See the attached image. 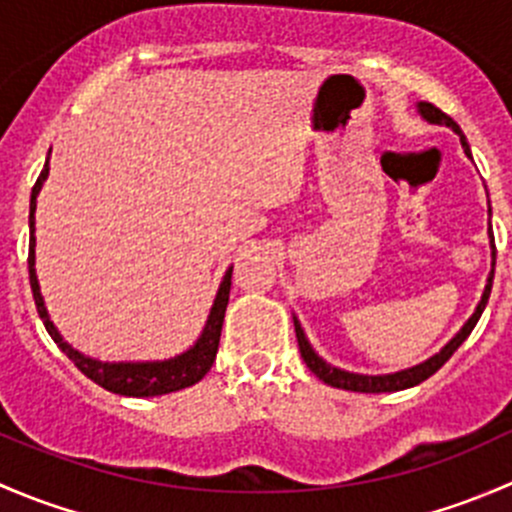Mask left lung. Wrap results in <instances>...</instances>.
<instances>
[{
  "label": "left lung",
  "mask_w": 512,
  "mask_h": 512,
  "mask_svg": "<svg viewBox=\"0 0 512 512\" xmlns=\"http://www.w3.org/2000/svg\"><path fill=\"white\" fill-rule=\"evenodd\" d=\"M418 113H421V116L426 118L428 123H436V126H448V128H451V131H456L458 136H461L463 151H466V156H471V148H468L466 136H463L461 128H458V123L453 121L451 116H446V113H443L441 108H436V106H433V103H428V101L418 103ZM490 247H493V270H490L488 285H485V289H483V297H480L476 312H473L471 319H468V322L463 324L461 332H458L456 337H453L451 342H448L446 347L441 349V352L433 354L431 359H426V361H423V364L411 366V369L396 371V374H381V376L352 374V371H344V369H337V366L327 364V361H324L322 356L314 352V349L309 347L307 337H304V329L299 327L297 317H294V332H297V344H299V352H302L304 364H307L309 371H312L314 376H319V379H322L324 384L334 386V389L359 391V394H384V391H401V389H411V386H416V384H421V381H426L428 376L436 374V371L441 369V366L446 364L448 359H451L453 352H456V349L461 347L463 342H466L468 334H471L473 327H476V324H478V319H480V314H483L485 304H488L490 287H493V275H495V242H493V235H490Z\"/></svg>",
  "instance_id": "1"
}]
</instances>
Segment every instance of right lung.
Masks as SVG:
<instances>
[{
    "instance_id": "right-lung-1",
    "label": "right lung",
    "mask_w": 512,
    "mask_h": 512,
    "mask_svg": "<svg viewBox=\"0 0 512 512\" xmlns=\"http://www.w3.org/2000/svg\"><path fill=\"white\" fill-rule=\"evenodd\" d=\"M51 153V151H49ZM46 175H49V160L44 163V170L36 178L32 188V203H29V282H32L36 312H39L41 322H44L46 332L54 339L56 347L61 349L76 366L81 369V374L89 376L91 381L98 386H103L106 391H113V394L121 396H163L170 394V391L188 389V386L198 384L205 374L213 366L215 354H218L220 344V332H223V319L227 309V299H230V285H232V267L225 272L223 282H220L218 297H215L213 309H210L208 324H205L203 334H200L198 342L183 352L180 356H173V359L165 361H118V364H108V361H96L91 356H84L76 352L69 342H64V337L59 334V329L54 327V322L49 319V312L44 307V297H41L39 280H36L34 270V213H36V195H39L41 185H44Z\"/></svg>"
}]
</instances>
